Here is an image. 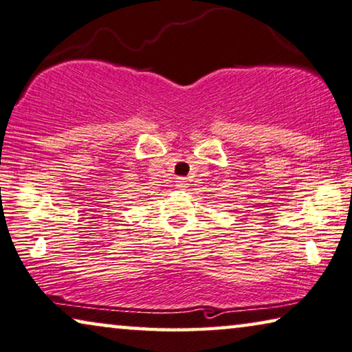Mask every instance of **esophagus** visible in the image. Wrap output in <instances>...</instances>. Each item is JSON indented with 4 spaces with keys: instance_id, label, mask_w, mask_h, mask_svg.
Instances as JSON below:
<instances>
[{
    "instance_id": "obj_1",
    "label": "esophagus",
    "mask_w": 352,
    "mask_h": 352,
    "mask_svg": "<svg viewBox=\"0 0 352 352\" xmlns=\"http://www.w3.org/2000/svg\"><path fill=\"white\" fill-rule=\"evenodd\" d=\"M175 185H177V188H180V190H185L186 185H188V180H186V178H177Z\"/></svg>"
}]
</instances>
